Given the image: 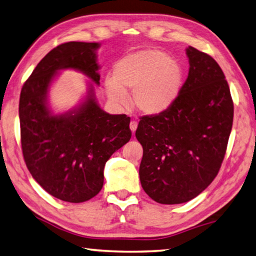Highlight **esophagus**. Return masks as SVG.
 <instances>
[{
    "instance_id": "esophagus-1",
    "label": "esophagus",
    "mask_w": 256,
    "mask_h": 256,
    "mask_svg": "<svg viewBox=\"0 0 256 256\" xmlns=\"http://www.w3.org/2000/svg\"><path fill=\"white\" fill-rule=\"evenodd\" d=\"M137 126H138V124H137L136 121H132L130 124H129V127H130V130H132V134L136 132V129H137Z\"/></svg>"
}]
</instances>
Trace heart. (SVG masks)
Returning a JSON list of instances; mask_svg holds the SVG:
<instances>
[{"instance_id": "heart-1", "label": "heart", "mask_w": 256, "mask_h": 256, "mask_svg": "<svg viewBox=\"0 0 256 256\" xmlns=\"http://www.w3.org/2000/svg\"><path fill=\"white\" fill-rule=\"evenodd\" d=\"M114 75L104 80L111 100L127 104L126 91L130 90L134 106L147 116L168 111L176 102L184 80L180 62L156 48L126 55L116 64Z\"/></svg>"}]
</instances>
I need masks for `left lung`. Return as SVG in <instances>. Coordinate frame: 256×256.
Returning <instances> with one entry per match:
<instances>
[{
	"instance_id": "8db88e82",
	"label": "left lung",
	"mask_w": 256,
	"mask_h": 256,
	"mask_svg": "<svg viewBox=\"0 0 256 256\" xmlns=\"http://www.w3.org/2000/svg\"><path fill=\"white\" fill-rule=\"evenodd\" d=\"M189 75L168 111L140 116L136 138L144 150L140 183L163 204L188 202L214 178L225 158L234 104L220 66L208 54L186 48Z\"/></svg>"
}]
</instances>
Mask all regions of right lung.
<instances>
[{
	"label": "right lung",
	"instance_id": "add662e5",
	"mask_svg": "<svg viewBox=\"0 0 256 256\" xmlns=\"http://www.w3.org/2000/svg\"><path fill=\"white\" fill-rule=\"evenodd\" d=\"M98 42L62 44L36 66L21 90L19 118L22 154L31 176L44 190L66 202L80 204L103 186L106 160L132 137L130 118L98 106L88 85L84 102L62 114L48 106V91L60 70H78L100 84Z\"/></svg>",
	"mask_w": 256,
	"mask_h": 256
}]
</instances>
